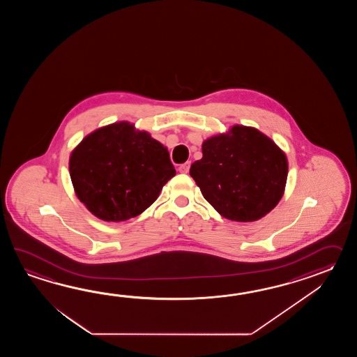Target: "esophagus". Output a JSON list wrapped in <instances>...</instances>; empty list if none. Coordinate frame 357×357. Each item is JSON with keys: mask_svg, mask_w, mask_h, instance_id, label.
<instances>
[{"mask_svg": "<svg viewBox=\"0 0 357 357\" xmlns=\"http://www.w3.org/2000/svg\"><path fill=\"white\" fill-rule=\"evenodd\" d=\"M190 169V162H186V163H183L181 165L180 167H178V171H180V174H188Z\"/></svg>", "mask_w": 357, "mask_h": 357, "instance_id": "34e87169", "label": "esophagus"}]
</instances>
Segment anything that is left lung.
<instances>
[{
  "instance_id": "left-lung-1",
  "label": "left lung",
  "mask_w": 357,
  "mask_h": 357,
  "mask_svg": "<svg viewBox=\"0 0 357 357\" xmlns=\"http://www.w3.org/2000/svg\"><path fill=\"white\" fill-rule=\"evenodd\" d=\"M203 158L190 167L205 200L222 217L260 220L280 203L289 162L271 137L251 126L234 125L202 145Z\"/></svg>"
}]
</instances>
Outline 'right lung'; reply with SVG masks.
I'll use <instances>...</instances> for the list:
<instances>
[{
	"instance_id": "right-lung-1",
	"label": "right lung",
	"mask_w": 357,
	"mask_h": 357,
	"mask_svg": "<svg viewBox=\"0 0 357 357\" xmlns=\"http://www.w3.org/2000/svg\"><path fill=\"white\" fill-rule=\"evenodd\" d=\"M68 171L77 199L106 222L142 214L176 175L167 148L129 121L84 137L71 152Z\"/></svg>"
}]
</instances>
